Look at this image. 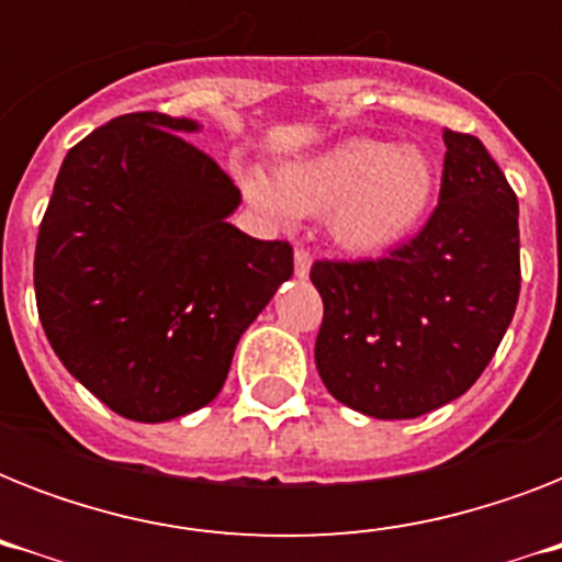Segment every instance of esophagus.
Returning <instances> with one entry per match:
<instances>
[{
	"instance_id": "esophagus-1",
	"label": "esophagus",
	"mask_w": 562,
	"mask_h": 562,
	"mask_svg": "<svg viewBox=\"0 0 562 562\" xmlns=\"http://www.w3.org/2000/svg\"><path fill=\"white\" fill-rule=\"evenodd\" d=\"M308 271H312V254H308L306 247H297L294 250V273H297L300 280H306Z\"/></svg>"
}]
</instances>
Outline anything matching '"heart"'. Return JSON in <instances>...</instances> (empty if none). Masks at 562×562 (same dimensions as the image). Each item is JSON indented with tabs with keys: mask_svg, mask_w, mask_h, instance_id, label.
<instances>
[{
	"mask_svg": "<svg viewBox=\"0 0 562 562\" xmlns=\"http://www.w3.org/2000/svg\"><path fill=\"white\" fill-rule=\"evenodd\" d=\"M245 198L277 224L329 215V236L352 256H382L408 238L435 194V169L419 148L352 136L303 160L282 162L273 183L241 178Z\"/></svg>",
	"mask_w": 562,
	"mask_h": 562,
	"instance_id": "obj_1",
	"label": "heart"
}]
</instances>
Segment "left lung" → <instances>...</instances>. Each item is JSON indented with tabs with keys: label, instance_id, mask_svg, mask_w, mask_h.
Listing matches in <instances>:
<instances>
[{
	"label": "left lung",
	"instance_id": "left-lung-1",
	"mask_svg": "<svg viewBox=\"0 0 562 562\" xmlns=\"http://www.w3.org/2000/svg\"><path fill=\"white\" fill-rule=\"evenodd\" d=\"M440 201L382 259L315 262V364L335 400L411 419L458 400L498 350L519 300V203L481 139L443 131Z\"/></svg>",
	"mask_w": 562,
	"mask_h": 562
}]
</instances>
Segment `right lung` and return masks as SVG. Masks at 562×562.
I'll return each instance as SVG.
<instances>
[{
  "label": "right lung",
  "mask_w": 562,
  "mask_h": 562,
  "mask_svg": "<svg viewBox=\"0 0 562 562\" xmlns=\"http://www.w3.org/2000/svg\"><path fill=\"white\" fill-rule=\"evenodd\" d=\"M127 113L69 148L34 250L40 324L108 408L166 423L218 396L238 338L294 273L289 241L229 224L241 192L187 134Z\"/></svg>",
  "instance_id": "right-lung-1"
}]
</instances>
